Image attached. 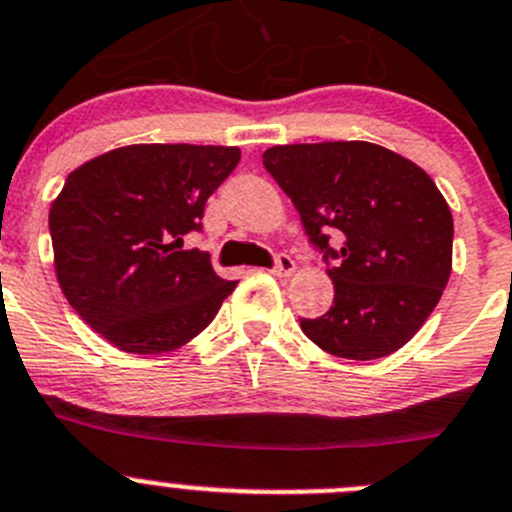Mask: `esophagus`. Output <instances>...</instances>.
I'll use <instances>...</instances> for the list:
<instances>
[{
    "mask_svg": "<svg viewBox=\"0 0 512 512\" xmlns=\"http://www.w3.org/2000/svg\"><path fill=\"white\" fill-rule=\"evenodd\" d=\"M296 271V264L291 256H286V253H279L274 261V274L276 276H291Z\"/></svg>",
    "mask_w": 512,
    "mask_h": 512,
    "instance_id": "34e87169",
    "label": "esophagus"
}]
</instances>
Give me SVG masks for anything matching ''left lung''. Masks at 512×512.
<instances>
[{
    "label": "left lung",
    "instance_id": "obj_1",
    "mask_svg": "<svg viewBox=\"0 0 512 512\" xmlns=\"http://www.w3.org/2000/svg\"><path fill=\"white\" fill-rule=\"evenodd\" d=\"M264 168L324 253L332 309L301 332L344 359L405 347L440 301L452 271V213L417 163L364 140L274 145ZM343 238L328 246V231Z\"/></svg>",
    "mask_w": 512,
    "mask_h": 512
}]
</instances>
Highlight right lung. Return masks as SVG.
<instances>
[{"label":"right lung","mask_w":512,"mask_h":512,"mask_svg":"<svg viewBox=\"0 0 512 512\" xmlns=\"http://www.w3.org/2000/svg\"><path fill=\"white\" fill-rule=\"evenodd\" d=\"M241 150L125 145L67 175L50 208L60 289L102 339L128 354H165L206 329L236 289L183 238L201 231L211 193Z\"/></svg>","instance_id":"right-lung-1"}]
</instances>
